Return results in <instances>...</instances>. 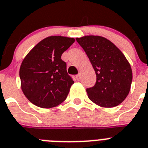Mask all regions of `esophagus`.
I'll use <instances>...</instances> for the list:
<instances>
[{
	"instance_id": "esophagus-1",
	"label": "esophagus",
	"mask_w": 148,
	"mask_h": 148,
	"mask_svg": "<svg viewBox=\"0 0 148 148\" xmlns=\"http://www.w3.org/2000/svg\"><path fill=\"white\" fill-rule=\"evenodd\" d=\"M76 79H77L78 81H79V80H80V79H81V77H80V74H78L76 76Z\"/></svg>"
}]
</instances>
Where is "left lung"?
<instances>
[{
	"label": "left lung",
	"mask_w": 148,
	"mask_h": 148,
	"mask_svg": "<svg viewBox=\"0 0 148 148\" xmlns=\"http://www.w3.org/2000/svg\"><path fill=\"white\" fill-rule=\"evenodd\" d=\"M76 40L88 56L97 77L95 86L86 88L88 98L103 107L120 104L128 95L133 79L124 55L103 37L86 36Z\"/></svg>",
	"instance_id": "left-lung-1"
}]
</instances>
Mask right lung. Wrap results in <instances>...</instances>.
<instances>
[{
    "label": "right lung",
    "mask_w": 148,
    "mask_h": 148,
    "mask_svg": "<svg viewBox=\"0 0 148 148\" xmlns=\"http://www.w3.org/2000/svg\"><path fill=\"white\" fill-rule=\"evenodd\" d=\"M74 41L60 36L47 37L24 59L19 71L21 89L32 103L48 109L66 99L74 80L61 56Z\"/></svg>",
    "instance_id": "1"
}]
</instances>
